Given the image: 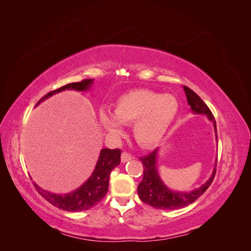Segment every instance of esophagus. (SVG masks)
I'll return each instance as SVG.
<instances>
[{
  "label": "esophagus",
  "instance_id": "esophagus-1",
  "mask_svg": "<svg viewBox=\"0 0 251 251\" xmlns=\"http://www.w3.org/2000/svg\"><path fill=\"white\" fill-rule=\"evenodd\" d=\"M132 158H133V157H132L130 154L126 153V151H124V153L121 154V162L126 163V162H127V161H130Z\"/></svg>",
  "mask_w": 251,
  "mask_h": 251
}]
</instances>
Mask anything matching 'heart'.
Returning a JSON list of instances; mask_svg holds the SVG:
<instances>
[{
	"label": "heart",
	"instance_id": "b5f03b06",
	"mask_svg": "<svg viewBox=\"0 0 251 251\" xmlns=\"http://www.w3.org/2000/svg\"><path fill=\"white\" fill-rule=\"evenodd\" d=\"M179 101L173 94H161L148 89L132 90L121 95L113 115L102 111L101 126L109 133L119 135L121 124H133V135L141 147L151 148L160 143L172 127L179 112Z\"/></svg>",
	"mask_w": 251,
	"mask_h": 251
}]
</instances>
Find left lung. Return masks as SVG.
I'll return each mask as SVG.
<instances>
[{
    "mask_svg": "<svg viewBox=\"0 0 251 251\" xmlns=\"http://www.w3.org/2000/svg\"><path fill=\"white\" fill-rule=\"evenodd\" d=\"M183 90L186 95L187 103L189 107H191L192 112L194 114H199V115H205L208 118L209 121H211L212 125H214L216 139L218 141L216 120L214 115H212V113L210 112L207 105L204 103V101L192 89L183 86ZM159 150L160 149H156L154 151H151L150 155L140 158V160L142 161L143 164V179L137 188L140 200L157 209L171 210L185 207L187 205L194 203L197 199L200 198V197L206 192V189L211 184L212 180L215 178L216 168L212 171L211 176L205 181V183H203L200 187L187 192L174 191V189H171L166 186L163 183L160 176H159L157 168V157Z\"/></svg>",
    "mask_w": 251,
    "mask_h": 251,
    "instance_id": "obj_1",
    "label": "left lung"
}]
</instances>
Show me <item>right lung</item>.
<instances>
[{"mask_svg":"<svg viewBox=\"0 0 251 251\" xmlns=\"http://www.w3.org/2000/svg\"><path fill=\"white\" fill-rule=\"evenodd\" d=\"M94 79H83L79 82H72L59 88L57 90L45 95L42 100L35 104L39 105L42 101L51 97L56 93L66 90H75L79 92H86L92 87ZM121 151L101 149L100 157L96 162L95 169L91 174L89 179L73 192L65 195L54 194L48 191H45L36 183H33L35 189L44 197L49 203L54 205L57 208L66 211H82L92 208L97 203H100L104 196L108 193L109 188V177L111 172L120 163Z\"/></svg>","mask_w":251,"mask_h":251,"instance_id":"obj_1","label":"right lung"}]
</instances>
